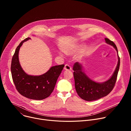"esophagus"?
<instances>
[{
  "instance_id": "esophagus-1",
  "label": "esophagus",
  "mask_w": 131,
  "mask_h": 131,
  "mask_svg": "<svg viewBox=\"0 0 131 131\" xmlns=\"http://www.w3.org/2000/svg\"><path fill=\"white\" fill-rule=\"evenodd\" d=\"M64 69H65V70H67V71H70V70H72V68H71V67L70 65H68L66 64V65H65Z\"/></svg>"
}]
</instances>
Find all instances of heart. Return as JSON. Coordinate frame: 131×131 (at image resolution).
I'll list each match as a JSON object with an SVG mask.
<instances>
[{"instance_id": "obj_1", "label": "heart", "mask_w": 131, "mask_h": 131, "mask_svg": "<svg viewBox=\"0 0 131 131\" xmlns=\"http://www.w3.org/2000/svg\"><path fill=\"white\" fill-rule=\"evenodd\" d=\"M85 47V45L83 43L79 45H71L65 47L63 50L66 54L73 55L83 50ZM59 54L60 56H63V53L61 52H59Z\"/></svg>"}]
</instances>
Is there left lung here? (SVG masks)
<instances>
[{
    "mask_svg": "<svg viewBox=\"0 0 131 131\" xmlns=\"http://www.w3.org/2000/svg\"><path fill=\"white\" fill-rule=\"evenodd\" d=\"M106 43L113 46L117 52L118 62L115 70L108 80L103 82H97L89 78L84 71L82 64L75 63L73 70L75 87L79 97L86 101H93L107 95L112 91L115 84L120 65V59L116 45L108 38H105Z\"/></svg>",
    "mask_w": 131,
    "mask_h": 131,
    "instance_id": "obj_1",
    "label": "left lung"
}]
</instances>
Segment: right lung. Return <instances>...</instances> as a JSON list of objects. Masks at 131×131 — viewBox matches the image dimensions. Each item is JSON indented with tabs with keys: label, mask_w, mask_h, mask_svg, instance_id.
I'll use <instances>...</instances> for the list:
<instances>
[{
	"label": "right lung",
	"mask_w": 131,
	"mask_h": 131,
	"mask_svg": "<svg viewBox=\"0 0 131 131\" xmlns=\"http://www.w3.org/2000/svg\"><path fill=\"white\" fill-rule=\"evenodd\" d=\"M31 39L23 40L16 48L11 63V73L14 83L18 92L24 97L33 100H42L51 94L64 65L51 67L45 73L40 75H29L20 65L18 53L23 43Z\"/></svg>",
	"instance_id": "add662e5"
}]
</instances>
